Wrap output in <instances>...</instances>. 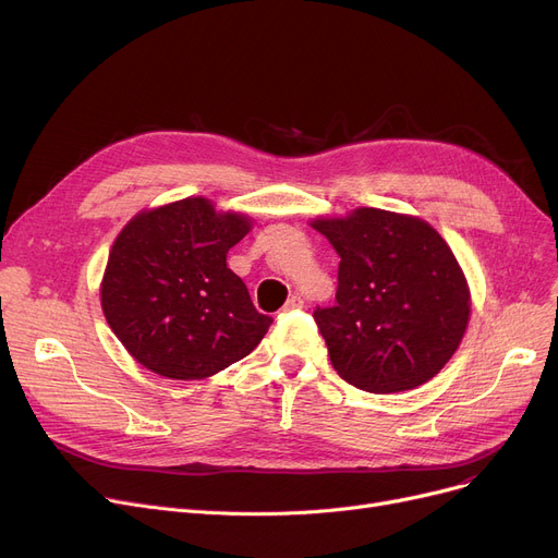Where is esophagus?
<instances>
[{"label": "esophagus", "mask_w": 558, "mask_h": 558, "mask_svg": "<svg viewBox=\"0 0 558 558\" xmlns=\"http://www.w3.org/2000/svg\"><path fill=\"white\" fill-rule=\"evenodd\" d=\"M303 307V299L301 296H291L287 303H284V307H282V312H291V310H301Z\"/></svg>", "instance_id": "obj_1"}]
</instances>
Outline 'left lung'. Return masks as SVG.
I'll return each mask as SVG.
<instances>
[{"mask_svg": "<svg viewBox=\"0 0 558 558\" xmlns=\"http://www.w3.org/2000/svg\"><path fill=\"white\" fill-rule=\"evenodd\" d=\"M339 262L337 305L316 310L335 371L368 393L416 389L441 371L471 320V287L425 219L379 208L314 217Z\"/></svg>", "mask_w": 558, "mask_h": 558, "instance_id": "obj_1", "label": "left lung"}]
</instances>
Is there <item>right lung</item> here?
Returning <instances> with one entry per match:
<instances>
[{
  "label": "right lung",
  "instance_id": "obj_1",
  "mask_svg": "<svg viewBox=\"0 0 558 558\" xmlns=\"http://www.w3.org/2000/svg\"><path fill=\"white\" fill-rule=\"evenodd\" d=\"M253 228L205 196L144 208L117 234L101 310L129 355L169 379H203L246 357L267 335L228 251Z\"/></svg>",
  "mask_w": 558,
  "mask_h": 558
}]
</instances>
